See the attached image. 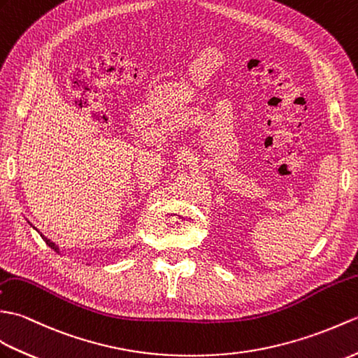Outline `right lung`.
Masks as SVG:
<instances>
[{"label":"right lung","instance_id":"obj_1","mask_svg":"<svg viewBox=\"0 0 358 358\" xmlns=\"http://www.w3.org/2000/svg\"><path fill=\"white\" fill-rule=\"evenodd\" d=\"M41 237H43V239H44V241H45V243H47V245H49V246H50V248H53V250H55V251H58V248H57V246H55V243H52V242H50V241H49V239H45V237H44V236H43V234H41Z\"/></svg>","mask_w":358,"mask_h":358}]
</instances>
